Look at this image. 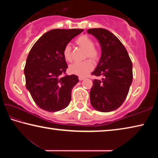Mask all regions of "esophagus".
<instances>
[{"instance_id": "34e87169", "label": "esophagus", "mask_w": 158, "mask_h": 158, "mask_svg": "<svg viewBox=\"0 0 158 158\" xmlns=\"http://www.w3.org/2000/svg\"><path fill=\"white\" fill-rule=\"evenodd\" d=\"M84 77H79V81H82V80H84Z\"/></svg>"}]
</instances>
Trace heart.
<instances>
[{"label": "heart", "mask_w": 158, "mask_h": 158, "mask_svg": "<svg viewBox=\"0 0 158 158\" xmlns=\"http://www.w3.org/2000/svg\"><path fill=\"white\" fill-rule=\"evenodd\" d=\"M76 44L79 47L85 50V58H89L93 62H96L99 59V52L95 49V44L93 40L87 35H81L76 40ZM63 56L65 60L68 62H71L73 60L72 48L69 44L66 45L63 50ZM93 68V65L90 60H87L83 62L74 63L69 66L68 71L72 74L79 77L87 75Z\"/></svg>", "instance_id": "1"}]
</instances>
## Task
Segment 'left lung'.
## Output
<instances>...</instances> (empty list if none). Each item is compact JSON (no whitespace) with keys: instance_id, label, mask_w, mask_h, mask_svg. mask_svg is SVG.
Wrapping results in <instances>:
<instances>
[{"instance_id":"left-lung-1","label":"left lung","mask_w":158,"mask_h":158,"mask_svg":"<svg viewBox=\"0 0 158 158\" xmlns=\"http://www.w3.org/2000/svg\"><path fill=\"white\" fill-rule=\"evenodd\" d=\"M98 40L102 53L100 60L91 73L102 77L94 79L90 91L93 107L101 112H109L123 103L132 82V63L121 42L111 32L104 28L87 31Z\"/></svg>"}]
</instances>
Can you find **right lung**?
<instances>
[{"instance_id": "1", "label": "right lung", "mask_w": 158, "mask_h": 158, "mask_svg": "<svg viewBox=\"0 0 158 158\" xmlns=\"http://www.w3.org/2000/svg\"><path fill=\"white\" fill-rule=\"evenodd\" d=\"M84 31L83 29H53L40 37L31 48L24 68L26 89L36 105L43 110L55 112L69 105L78 77L61 75L68 65L63 50Z\"/></svg>"}]
</instances>
